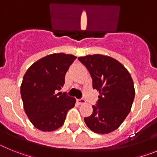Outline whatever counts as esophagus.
<instances>
[{
  "label": "esophagus",
  "mask_w": 157,
  "mask_h": 157,
  "mask_svg": "<svg viewBox=\"0 0 157 157\" xmlns=\"http://www.w3.org/2000/svg\"><path fill=\"white\" fill-rule=\"evenodd\" d=\"M85 99H84V98H81V99H77V103H79V104H84V103H85Z\"/></svg>",
  "instance_id": "34e87169"
}]
</instances>
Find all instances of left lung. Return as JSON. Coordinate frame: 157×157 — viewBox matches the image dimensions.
I'll return each mask as SVG.
<instances>
[{"label":"left lung","instance_id":"1","mask_svg":"<svg viewBox=\"0 0 157 157\" xmlns=\"http://www.w3.org/2000/svg\"><path fill=\"white\" fill-rule=\"evenodd\" d=\"M92 79L93 89L99 92L93 112L84 118L95 133H109L118 129L130 111L135 91L132 77L122 64L109 56L94 54L78 58Z\"/></svg>","mask_w":157,"mask_h":157}]
</instances>
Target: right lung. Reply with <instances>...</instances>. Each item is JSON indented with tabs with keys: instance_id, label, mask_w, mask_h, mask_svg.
Masks as SVG:
<instances>
[{
	"instance_id": "1",
	"label": "right lung",
	"mask_w": 157,
	"mask_h": 157,
	"mask_svg": "<svg viewBox=\"0 0 157 157\" xmlns=\"http://www.w3.org/2000/svg\"><path fill=\"white\" fill-rule=\"evenodd\" d=\"M76 58L63 53L50 54L32 64L24 74L20 87L24 111L39 130L58 129L65 122L69 110L75 106V98L58 92Z\"/></svg>"
}]
</instances>
